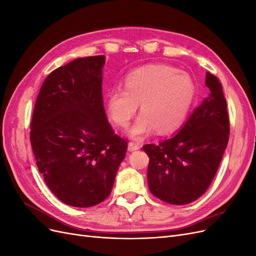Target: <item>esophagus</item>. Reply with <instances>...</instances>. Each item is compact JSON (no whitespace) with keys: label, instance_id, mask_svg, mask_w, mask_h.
<instances>
[{"label":"esophagus","instance_id":"esophagus-1","mask_svg":"<svg viewBox=\"0 0 256 256\" xmlns=\"http://www.w3.org/2000/svg\"><path fill=\"white\" fill-rule=\"evenodd\" d=\"M140 144L138 143H134V142H130L129 144H128V150L129 152H134V150H140Z\"/></svg>","mask_w":256,"mask_h":256}]
</instances>
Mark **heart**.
I'll use <instances>...</instances> for the list:
<instances>
[{"mask_svg":"<svg viewBox=\"0 0 256 256\" xmlns=\"http://www.w3.org/2000/svg\"><path fill=\"white\" fill-rule=\"evenodd\" d=\"M196 94L191 76L168 65H147L131 72L125 90L116 88L108 96L106 109L111 120L126 127L141 104V115L128 130L134 140L154 131L172 132L187 118Z\"/></svg>","mask_w":256,"mask_h":256,"instance_id":"b5f03b06","label":"heart"}]
</instances>
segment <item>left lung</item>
I'll use <instances>...</instances> for the list:
<instances>
[{
	"instance_id": "obj_1",
	"label": "left lung",
	"mask_w": 256,
	"mask_h": 256,
	"mask_svg": "<svg viewBox=\"0 0 256 256\" xmlns=\"http://www.w3.org/2000/svg\"><path fill=\"white\" fill-rule=\"evenodd\" d=\"M209 97L193 110L172 138L146 144L147 182L152 194L164 202L186 205L202 196L210 186L226 150L230 122L222 85L206 72Z\"/></svg>"
}]
</instances>
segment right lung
Here are the masks:
<instances>
[{
    "instance_id": "right-lung-1",
    "label": "right lung",
    "mask_w": 256,
    "mask_h": 256,
    "mask_svg": "<svg viewBox=\"0 0 256 256\" xmlns=\"http://www.w3.org/2000/svg\"><path fill=\"white\" fill-rule=\"evenodd\" d=\"M104 56L74 60L42 85L30 122L36 164L49 189L74 207L102 203L113 188L127 142L114 134L102 98Z\"/></svg>"
}]
</instances>
